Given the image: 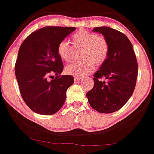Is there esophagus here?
<instances>
[{
    "mask_svg": "<svg viewBox=\"0 0 154 154\" xmlns=\"http://www.w3.org/2000/svg\"><path fill=\"white\" fill-rule=\"evenodd\" d=\"M83 80L82 77H75V82H80V81Z\"/></svg>",
    "mask_w": 154,
    "mask_h": 154,
    "instance_id": "esophagus-1",
    "label": "esophagus"
}]
</instances>
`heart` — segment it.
Returning <instances> with one entry per match:
<instances>
[{
	"label": "heart",
	"instance_id": "heart-1",
	"mask_svg": "<svg viewBox=\"0 0 154 154\" xmlns=\"http://www.w3.org/2000/svg\"><path fill=\"white\" fill-rule=\"evenodd\" d=\"M72 42L75 46L82 47L80 56L83 59L66 66L65 71L68 75L84 77L93 71L95 62L97 65H100L107 58L109 45L104 37L98 36L95 33L81 30L72 36ZM57 51L62 60L65 62H69L71 54L70 45L67 41L59 42Z\"/></svg>",
	"mask_w": 154,
	"mask_h": 154
}]
</instances>
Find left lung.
Returning a JSON list of instances; mask_svg holds the SVG:
<instances>
[{"label": "left lung", "mask_w": 154, "mask_h": 154, "mask_svg": "<svg viewBox=\"0 0 154 154\" xmlns=\"http://www.w3.org/2000/svg\"><path fill=\"white\" fill-rule=\"evenodd\" d=\"M92 32L103 34L109 45L107 58L94 75V87L87 93L94 110L111 113L120 110L134 91L138 76V63L133 45L119 31L103 26L94 28ZM105 77L106 83L100 79Z\"/></svg>", "instance_id": "1"}]
</instances>
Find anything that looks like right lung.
Listing matches in <instances>:
<instances>
[{
	"mask_svg": "<svg viewBox=\"0 0 154 154\" xmlns=\"http://www.w3.org/2000/svg\"><path fill=\"white\" fill-rule=\"evenodd\" d=\"M75 29L43 27L31 33L19 48L15 64L16 79L23 101L36 113H56L65 102L66 90L75 82L72 75L60 76L64 65L57 48ZM52 73L56 77L49 81Z\"/></svg>",
	"mask_w": 154,
	"mask_h": 154,
	"instance_id": "obj_1",
	"label": "right lung"
}]
</instances>
